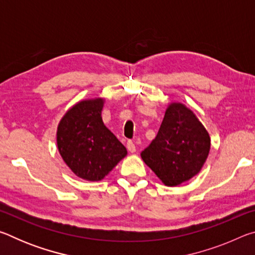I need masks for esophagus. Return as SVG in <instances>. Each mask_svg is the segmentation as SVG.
Here are the masks:
<instances>
[{
	"label": "esophagus",
	"mask_w": 255,
	"mask_h": 255,
	"mask_svg": "<svg viewBox=\"0 0 255 255\" xmlns=\"http://www.w3.org/2000/svg\"><path fill=\"white\" fill-rule=\"evenodd\" d=\"M127 148L130 153H135L136 152V146L135 143H133L132 140H128L127 141Z\"/></svg>",
	"instance_id": "34e87169"
}]
</instances>
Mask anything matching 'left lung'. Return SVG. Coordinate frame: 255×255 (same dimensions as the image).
Instances as JSON below:
<instances>
[{"instance_id": "1", "label": "left lung", "mask_w": 255, "mask_h": 255, "mask_svg": "<svg viewBox=\"0 0 255 255\" xmlns=\"http://www.w3.org/2000/svg\"><path fill=\"white\" fill-rule=\"evenodd\" d=\"M210 138L191 110L181 103L167 108L156 137L141 158L169 187L195 176L206 162Z\"/></svg>"}]
</instances>
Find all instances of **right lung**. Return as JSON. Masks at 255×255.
I'll list each match as a JSON object with an SVG mask.
<instances>
[{
    "label": "right lung",
    "mask_w": 255,
    "mask_h": 255,
    "mask_svg": "<svg viewBox=\"0 0 255 255\" xmlns=\"http://www.w3.org/2000/svg\"><path fill=\"white\" fill-rule=\"evenodd\" d=\"M102 99L81 101L66 112L57 129L59 153L68 167L89 181H100L127 154L101 118Z\"/></svg>",
    "instance_id": "right-lung-1"
}]
</instances>
